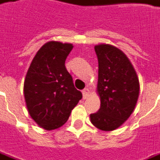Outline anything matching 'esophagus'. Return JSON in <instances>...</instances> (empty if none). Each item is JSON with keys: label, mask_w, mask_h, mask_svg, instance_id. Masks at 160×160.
Here are the masks:
<instances>
[{"label": "esophagus", "mask_w": 160, "mask_h": 160, "mask_svg": "<svg viewBox=\"0 0 160 160\" xmlns=\"http://www.w3.org/2000/svg\"><path fill=\"white\" fill-rule=\"evenodd\" d=\"M89 94H90V90H89L88 88H85V89L82 91V96H83V98H86L87 97L89 96Z\"/></svg>", "instance_id": "esophagus-1"}]
</instances>
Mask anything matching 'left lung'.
<instances>
[{
	"label": "left lung",
	"instance_id": "obj_1",
	"mask_svg": "<svg viewBox=\"0 0 160 160\" xmlns=\"http://www.w3.org/2000/svg\"><path fill=\"white\" fill-rule=\"evenodd\" d=\"M98 59L97 93L100 109L91 114V124L111 132L124 124L136 107L139 81L134 67L122 50L110 44L95 46Z\"/></svg>",
	"mask_w": 160,
	"mask_h": 160
}]
</instances>
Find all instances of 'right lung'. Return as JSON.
I'll return each instance as SVG.
<instances>
[{"label":"right lung","instance_id":"obj_1","mask_svg":"<svg viewBox=\"0 0 160 160\" xmlns=\"http://www.w3.org/2000/svg\"><path fill=\"white\" fill-rule=\"evenodd\" d=\"M73 45L50 41L42 45L28 69L23 93L28 112L40 127L51 131L67 122L82 98L65 68Z\"/></svg>","mask_w":160,"mask_h":160}]
</instances>
